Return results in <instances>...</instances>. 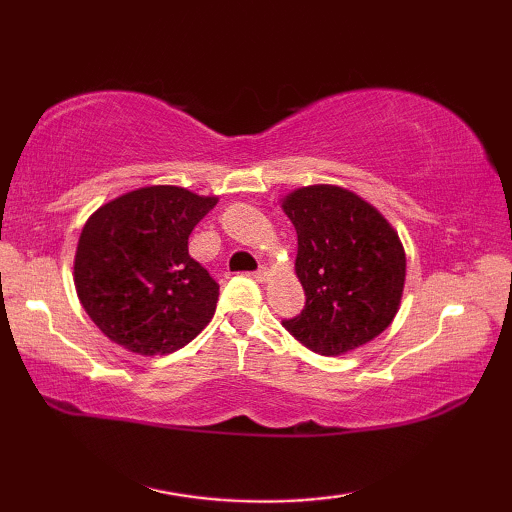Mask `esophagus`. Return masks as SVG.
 I'll list each match as a JSON object with an SVG mask.
<instances>
[{"mask_svg":"<svg viewBox=\"0 0 512 512\" xmlns=\"http://www.w3.org/2000/svg\"><path fill=\"white\" fill-rule=\"evenodd\" d=\"M253 277H255L257 282H266V280H268V268H266V266H259L257 271L253 273Z\"/></svg>","mask_w":512,"mask_h":512,"instance_id":"34e87169","label":"esophagus"}]
</instances>
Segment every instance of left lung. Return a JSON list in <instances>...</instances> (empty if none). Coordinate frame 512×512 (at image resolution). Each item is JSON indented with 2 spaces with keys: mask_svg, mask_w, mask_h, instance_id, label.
<instances>
[{
  "mask_svg": "<svg viewBox=\"0 0 512 512\" xmlns=\"http://www.w3.org/2000/svg\"><path fill=\"white\" fill-rule=\"evenodd\" d=\"M282 207L298 232L307 298L284 329L325 357L366 345L400 309L406 257L397 232L363 198L332 185L302 187Z\"/></svg>",
  "mask_w": 512,
  "mask_h": 512,
  "instance_id": "left-lung-1",
  "label": "left lung"
}]
</instances>
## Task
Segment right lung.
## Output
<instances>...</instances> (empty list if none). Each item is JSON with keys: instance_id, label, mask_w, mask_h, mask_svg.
Listing matches in <instances>:
<instances>
[{"instance_id": "obj_1", "label": "right lung", "mask_w": 512, "mask_h": 512, "mask_svg": "<svg viewBox=\"0 0 512 512\" xmlns=\"http://www.w3.org/2000/svg\"><path fill=\"white\" fill-rule=\"evenodd\" d=\"M216 198L155 185L94 212L81 232L74 284L83 309L110 341L171 354L214 316L219 284L189 255V235Z\"/></svg>"}]
</instances>
